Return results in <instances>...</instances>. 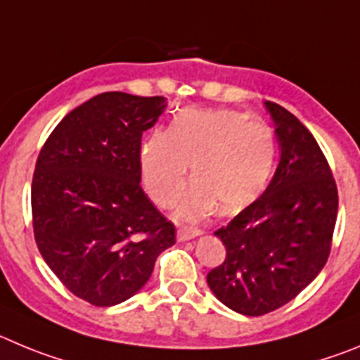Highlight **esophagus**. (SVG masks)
Listing matches in <instances>:
<instances>
[{
  "mask_svg": "<svg viewBox=\"0 0 360 360\" xmlns=\"http://www.w3.org/2000/svg\"><path fill=\"white\" fill-rule=\"evenodd\" d=\"M200 229L197 228H188V226H181L179 229H177V240L179 242H186V240H192V238H195V236L200 235Z\"/></svg>",
  "mask_w": 360,
  "mask_h": 360,
  "instance_id": "obj_1",
  "label": "esophagus"
}]
</instances>
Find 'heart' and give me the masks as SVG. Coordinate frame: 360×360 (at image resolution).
I'll return each mask as SVG.
<instances>
[{"label": "heart", "mask_w": 360, "mask_h": 360, "mask_svg": "<svg viewBox=\"0 0 360 360\" xmlns=\"http://www.w3.org/2000/svg\"><path fill=\"white\" fill-rule=\"evenodd\" d=\"M276 160L273 129L231 109H186L170 131H154L143 141L140 167L148 195L168 206L192 168V184L177 202L179 219L212 212H238L267 186Z\"/></svg>", "instance_id": "heart-1"}]
</instances>
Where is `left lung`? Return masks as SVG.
Instances as JSON below:
<instances>
[{
    "mask_svg": "<svg viewBox=\"0 0 360 360\" xmlns=\"http://www.w3.org/2000/svg\"><path fill=\"white\" fill-rule=\"evenodd\" d=\"M265 109L280 163L265 192L215 231L226 260L206 278L219 301L244 316L280 309L321 273L338 219V186L316 138L278 103Z\"/></svg>",
    "mask_w": 360,
    "mask_h": 360,
    "instance_id": "left-lung-1",
    "label": "left lung"
}]
</instances>
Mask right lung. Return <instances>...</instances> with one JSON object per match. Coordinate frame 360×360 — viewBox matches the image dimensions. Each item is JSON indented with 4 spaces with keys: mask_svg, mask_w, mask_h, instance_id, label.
<instances>
[{
    "mask_svg": "<svg viewBox=\"0 0 360 360\" xmlns=\"http://www.w3.org/2000/svg\"><path fill=\"white\" fill-rule=\"evenodd\" d=\"M163 96L109 91L68 112L35 163L32 217L39 252L70 292L95 307L134 296L176 228L141 188V136Z\"/></svg>",
    "mask_w": 360,
    "mask_h": 360,
    "instance_id": "add662e5",
    "label": "right lung"
}]
</instances>
